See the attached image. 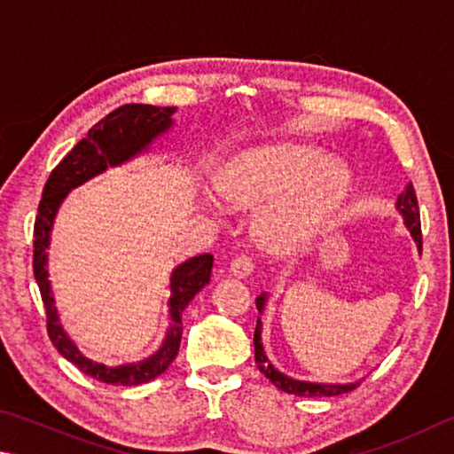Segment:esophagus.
<instances>
[{"mask_svg": "<svg viewBox=\"0 0 454 454\" xmlns=\"http://www.w3.org/2000/svg\"><path fill=\"white\" fill-rule=\"evenodd\" d=\"M253 269H255V263H253V259L249 255H239L233 259L231 263V271L233 277H237V279H245V277H249L253 273Z\"/></svg>", "mask_w": 454, "mask_h": 454, "instance_id": "1", "label": "esophagus"}]
</instances>
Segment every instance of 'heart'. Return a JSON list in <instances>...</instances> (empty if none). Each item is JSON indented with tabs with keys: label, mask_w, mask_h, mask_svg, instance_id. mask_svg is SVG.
<instances>
[{
	"label": "heart",
	"mask_w": 454,
	"mask_h": 454,
	"mask_svg": "<svg viewBox=\"0 0 454 454\" xmlns=\"http://www.w3.org/2000/svg\"><path fill=\"white\" fill-rule=\"evenodd\" d=\"M348 171L307 145H271L245 155L223 191L235 203L275 199L259 217V235L277 249L307 243L343 201Z\"/></svg>",
	"instance_id": "heart-1"
}]
</instances>
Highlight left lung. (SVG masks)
I'll list each match as a JSON object with an SVG mask.
<instances>
[{
  "label": "left lung",
  "instance_id": "8db88e82",
  "mask_svg": "<svg viewBox=\"0 0 454 454\" xmlns=\"http://www.w3.org/2000/svg\"><path fill=\"white\" fill-rule=\"evenodd\" d=\"M396 211L403 215L404 219V225L412 235V239L417 243V249L419 253L423 251V235H420V215H419V201H417V193H415V187H412V183H409L407 187H404L403 193L396 199ZM265 301L267 295L257 297V309L259 313H263L265 309ZM261 327H263V323L257 317V327H255V337H253V345H255V363L259 371L263 372V375L271 380V383L281 388V391L289 393V395H295V396H335V395H343L353 391L356 388L359 383H347V385H321V383H307V380H297V379H291L287 375H283V372L277 371L271 361L267 359L265 355V348L263 343H261Z\"/></svg>",
  "mask_w": 454,
  "mask_h": 454
}]
</instances>
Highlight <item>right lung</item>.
Listing matches in <instances>:
<instances>
[{
  "instance_id": "1",
  "label": "right lung",
  "mask_w": 454,
  "mask_h": 454,
  "mask_svg": "<svg viewBox=\"0 0 454 454\" xmlns=\"http://www.w3.org/2000/svg\"><path fill=\"white\" fill-rule=\"evenodd\" d=\"M173 114L175 107H155L143 106V103H127V106L111 111L109 115L91 127L87 137L79 141L51 171L43 187L42 201L37 207L34 227V275L45 305L47 335H50L53 347L58 348L61 356L74 363L87 377H93L95 380L107 385H143L167 371L179 353L183 335L181 313L185 311L191 299L209 283L213 255L203 253V255L191 257L173 271L169 285L171 323L161 348L141 363L107 367V364L95 363L87 359L83 353H79V348L66 335L59 323L51 285L47 279V247H50L55 213H58L61 201L67 197L71 189L103 173L107 167L121 165L141 153V151L149 149L153 139L173 125Z\"/></svg>"
}]
</instances>
